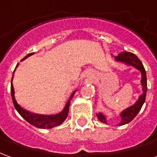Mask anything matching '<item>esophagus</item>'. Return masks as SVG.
Segmentation results:
<instances>
[{
	"instance_id": "esophagus-1",
	"label": "esophagus",
	"mask_w": 157,
	"mask_h": 157,
	"mask_svg": "<svg viewBox=\"0 0 157 157\" xmlns=\"http://www.w3.org/2000/svg\"><path fill=\"white\" fill-rule=\"evenodd\" d=\"M92 74H93V72H92V71H87V75H92Z\"/></svg>"
}]
</instances>
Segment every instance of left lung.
Returning a JSON list of instances; mask_svg holds the SVG:
<instances>
[{
	"mask_svg": "<svg viewBox=\"0 0 157 157\" xmlns=\"http://www.w3.org/2000/svg\"><path fill=\"white\" fill-rule=\"evenodd\" d=\"M111 57L113 59V62L115 63H119L125 66H132L139 71L141 73V80H140V84H141L142 94L139 96L138 100L133 104L129 106L128 108L124 109L123 111L118 113V116L120 117V122L118 123V125H124L128 124L130 121H132L138 113L140 111L142 106L144 104L145 101V97H146V92H147V79H146V72L143 66L142 62L140 60V59L133 53L130 52L124 51L122 53H119L117 56L111 55ZM97 117L99 119V121L102 123L107 124L108 123V117L102 113V112L97 113Z\"/></svg>",
	"mask_w": 157,
	"mask_h": 157,
	"instance_id": "8db88e82",
	"label": "left lung"
}]
</instances>
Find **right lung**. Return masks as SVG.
<instances>
[{
  "mask_svg": "<svg viewBox=\"0 0 157 157\" xmlns=\"http://www.w3.org/2000/svg\"><path fill=\"white\" fill-rule=\"evenodd\" d=\"M33 55V53L29 54L28 55H26L24 58L22 59L21 61H23L24 59L27 58H29V56ZM19 63L16 66L15 70L13 71V75H12V82H11V95H12V101H13V104L15 107L16 110L18 112L20 115L22 116V118L25 119L26 121L29 122L30 124L35 126L36 128H52L56 126L60 125L65 121V118H67L69 113V108H70V103L71 101L73 96L76 92V89L74 90L72 93L69 98V100L67 102L65 103L64 109L62 110L61 112L58 113H55V114H49V115H45V114H38V113H32L27 111L24 109H22L21 106L19 105L17 100L15 98V91H14V87H13V84H12V80H13V75H14V72L16 71L17 68L18 67Z\"/></svg>",
  "mask_w": 157,
  "mask_h": 157,
  "instance_id": "1",
  "label": "right lung"
}]
</instances>
